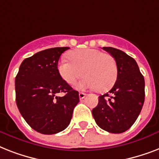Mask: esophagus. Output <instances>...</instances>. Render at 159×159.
Wrapping results in <instances>:
<instances>
[{"label":"esophagus","instance_id":"1","mask_svg":"<svg viewBox=\"0 0 159 159\" xmlns=\"http://www.w3.org/2000/svg\"><path fill=\"white\" fill-rule=\"evenodd\" d=\"M85 97H86V94H85V93H83V92H80V93H79V98H80V100L84 99Z\"/></svg>","mask_w":159,"mask_h":159}]
</instances>
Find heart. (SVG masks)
<instances>
[{
	"mask_svg": "<svg viewBox=\"0 0 159 159\" xmlns=\"http://www.w3.org/2000/svg\"><path fill=\"white\" fill-rule=\"evenodd\" d=\"M70 59L63 57L58 63L60 76L67 84H75L82 74L86 77L77 84L79 90L106 92L116 82L117 67L111 55L96 48H82L72 51Z\"/></svg>",
	"mask_w": 159,
	"mask_h": 159,
	"instance_id": "heart-1",
	"label": "heart"
}]
</instances>
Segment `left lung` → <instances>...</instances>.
I'll use <instances>...</instances> for the list:
<instances>
[{"mask_svg":"<svg viewBox=\"0 0 159 159\" xmlns=\"http://www.w3.org/2000/svg\"><path fill=\"white\" fill-rule=\"evenodd\" d=\"M115 58L117 78L108 93L100 96L92 116L97 125L109 133L120 134L130 128L144 102V78L137 62L125 52L103 47Z\"/></svg>","mask_w":159,"mask_h":159,"instance_id":"obj_1","label":"left lung"}]
</instances>
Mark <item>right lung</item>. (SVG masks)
I'll use <instances>...</instances> for the list:
<instances>
[{"mask_svg":"<svg viewBox=\"0 0 159 159\" xmlns=\"http://www.w3.org/2000/svg\"><path fill=\"white\" fill-rule=\"evenodd\" d=\"M68 47L40 51L24 60L16 77V101L29 125L43 134L61 132L70 124L79 102L78 92L62 79L59 57ZM63 92V97H57Z\"/></svg>","mask_w":159,"mask_h":159,"instance_id":"right-lung-1","label":"right lung"}]
</instances>
